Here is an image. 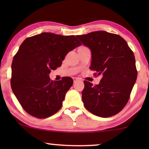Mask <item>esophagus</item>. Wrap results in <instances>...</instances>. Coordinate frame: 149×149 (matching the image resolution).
<instances>
[{
    "label": "esophagus",
    "instance_id": "34e87169",
    "mask_svg": "<svg viewBox=\"0 0 149 149\" xmlns=\"http://www.w3.org/2000/svg\"><path fill=\"white\" fill-rule=\"evenodd\" d=\"M73 82L75 83V82H76L77 80H78V78H75V77H74V78H73Z\"/></svg>",
    "mask_w": 149,
    "mask_h": 149
}]
</instances>
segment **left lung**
Returning <instances> with one entry per match:
<instances>
[{
    "mask_svg": "<svg viewBox=\"0 0 149 149\" xmlns=\"http://www.w3.org/2000/svg\"><path fill=\"white\" fill-rule=\"evenodd\" d=\"M76 37L91 51L90 69L102 76L98 85L84 81L85 107L102 118L118 113L127 104L137 77L134 53L117 34L97 31Z\"/></svg>",
    "mask_w": 149,
    "mask_h": 149,
    "instance_id": "8db88e82",
    "label": "left lung"
}]
</instances>
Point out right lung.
Segmentation results:
<instances>
[{"mask_svg":"<svg viewBox=\"0 0 149 149\" xmlns=\"http://www.w3.org/2000/svg\"><path fill=\"white\" fill-rule=\"evenodd\" d=\"M81 45L74 36L41 33L26 38L13 58L11 88L31 116L45 118L57 113L72 86L70 77L53 81L49 74L61 66L70 51Z\"/></svg>","mask_w":149,"mask_h":149,"instance_id":"right-lung-1","label":"right lung"}]
</instances>
